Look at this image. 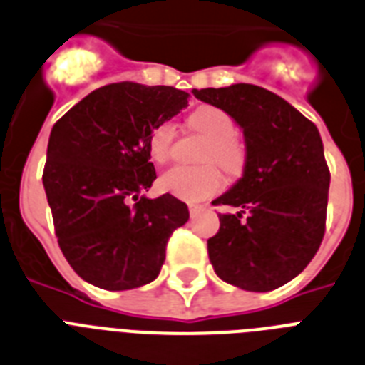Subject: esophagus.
<instances>
[{
	"instance_id": "1",
	"label": "esophagus",
	"mask_w": 365,
	"mask_h": 365,
	"mask_svg": "<svg viewBox=\"0 0 365 365\" xmlns=\"http://www.w3.org/2000/svg\"><path fill=\"white\" fill-rule=\"evenodd\" d=\"M200 210H204V206H200V204H189V213H191V217H195Z\"/></svg>"
}]
</instances>
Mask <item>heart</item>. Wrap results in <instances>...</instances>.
Returning a JSON list of instances; mask_svg holds the SVG:
<instances>
[{
    "label": "heart",
    "instance_id": "obj_1",
    "mask_svg": "<svg viewBox=\"0 0 365 365\" xmlns=\"http://www.w3.org/2000/svg\"><path fill=\"white\" fill-rule=\"evenodd\" d=\"M189 127L206 138L202 152V167H173L165 170L159 178L163 191L174 197L198 202L213 197L223 187V176L219 168L210 161H215L225 173L238 174L244 167L245 153L240 140L234 136L236 123L232 115L219 106H198L189 115ZM176 127L173 121H159L148 135V152L155 163H165L173 153Z\"/></svg>",
    "mask_w": 365,
    "mask_h": 365
}]
</instances>
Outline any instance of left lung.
I'll list each match as a JSON object with an SVG mask.
<instances>
[{
    "label": "left lung",
    "mask_w": 365,
    "mask_h": 365,
    "mask_svg": "<svg viewBox=\"0 0 365 365\" xmlns=\"http://www.w3.org/2000/svg\"><path fill=\"white\" fill-rule=\"evenodd\" d=\"M244 129V176L213 200L219 213L208 240L215 274L234 287L268 292L294 279L319 251L327 229L328 170L319 129L294 106L253 84L192 90Z\"/></svg>",
    "instance_id": "1"
}]
</instances>
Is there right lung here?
Here are the masks:
<instances>
[{"label":"right lung","mask_w":365,"mask_h":365,"mask_svg":"<svg viewBox=\"0 0 365 365\" xmlns=\"http://www.w3.org/2000/svg\"><path fill=\"white\" fill-rule=\"evenodd\" d=\"M187 99L170 86L118 82L91 91L52 127L43 185L59 250L91 285L129 290L153 281L168 238L187 223L185 202L142 195L157 178L148 135Z\"/></svg>","instance_id":"1"}]
</instances>
